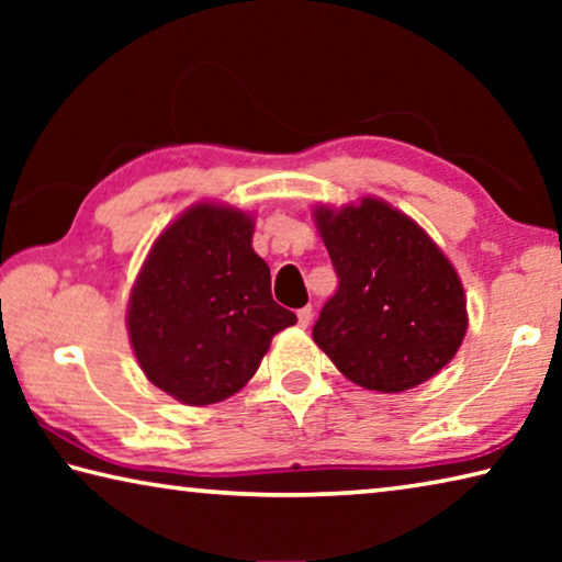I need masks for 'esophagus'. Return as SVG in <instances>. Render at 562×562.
Returning a JSON list of instances; mask_svg holds the SVG:
<instances>
[{
  "label": "esophagus",
  "mask_w": 562,
  "mask_h": 562,
  "mask_svg": "<svg viewBox=\"0 0 562 562\" xmlns=\"http://www.w3.org/2000/svg\"><path fill=\"white\" fill-rule=\"evenodd\" d=\"M310 322H312V307L297 310V325L300 327H310Z\"/></svg>",
  "instance_id": "1"
}]
</instances>
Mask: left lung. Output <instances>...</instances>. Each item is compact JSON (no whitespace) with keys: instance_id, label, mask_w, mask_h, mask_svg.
Segmentation results:
<instances>
[{"instance_id":"1","label":"left lung","mask_w":562,"mask_h":562,"mask_svg":"<svg viewBox=\"0 0 562 562\" xmlns=\"http://www.w3.org/2000/svg\"><path fill=\"white\" fill-rule=\"evenodd\" d=\"M315 221L339 280L312 329L317 347L372 392L398 394L439 374L469 327L463 284L439 245L379 198L317 205Z\"/></svg>"}]
</instances>
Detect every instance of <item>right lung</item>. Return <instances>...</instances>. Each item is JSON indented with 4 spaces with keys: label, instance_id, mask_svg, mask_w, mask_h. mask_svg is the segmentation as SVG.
Wrapping results in <instances>:
<instances>
[{
    "label": "right lung",
    "instance_id": "1",
    "mask_svg": "<svg viewBox=\"0 0 562 562\" xmlns=\"http://www.w3.org/2000/svg\"><path fill=\"white\" fill-rule=\"evenodd\" d=\"M252 231V215L235 207H188L160 233L131 290L133 355L148 382L188 406L240 392L272 337L297 322L272 300Z\"/></svg>",
    "mask_w": 562,
    "mask_h": 562
}]
</instances>
